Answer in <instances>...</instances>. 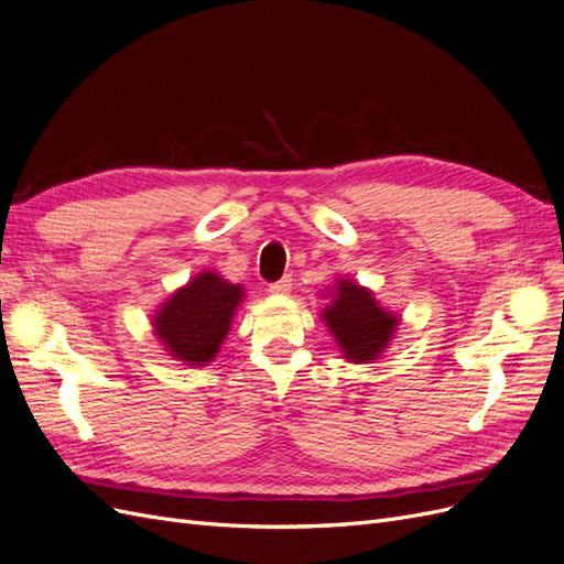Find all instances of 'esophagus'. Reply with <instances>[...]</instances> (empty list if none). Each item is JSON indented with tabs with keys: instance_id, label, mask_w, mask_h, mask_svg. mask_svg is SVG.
<instances>
[{
	"instance_id": "34e87169",
	"label": "esophagus",
	"mask_w": 564,
	"mask_h": 564,
	"mask_svg": "<svg viewBox=\"0 0 564 564\" xmlns=\"http://www.w3.org/2000/svg\"><path fill=\"white\" fill-rule=\"evenodd\" d=\"M268 292H270L272 296H286L289 292H292V280H289V278H282L280 282H272Z\"/></svg>"
}]
</instances>
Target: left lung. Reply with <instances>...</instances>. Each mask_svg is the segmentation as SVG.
I'll return each instance as SVG.
<instances>
[{
    "mask_svg": "<svg viewBox=\"0 0 564 564\" xmlns=\"http://www.w3.org/2000/svg\"><path fill=\"white\" fill-rule=\"evenodd\" d=\"M332 303L322 311L340 355L348 362H373L386 352L400 327V315L377 301L371 289L355 280L338 278Z\"/></svg>",
    "mask_w": 564,
    "mask_h": 564,
    "instance_id": "1",
    "label": "left lung"
}]
</instances>
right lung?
Wrapping results in <instances>:
<instances>
[{
    "instance_id": "1",
    "label": "right lung",
    "mask_w": 564,
    "mask_h": 564,
    "mask_svg": "<svg viewBox=\"0 0 564 564\" xmlns=\"http://www.w3.org/2000/svg\"><path fill=\"white\" fill-rule=\"evenodd\" d=\"M242 299V284H232L214 270H202L152 315L155 338L174 360L207 367L224 346Z\"/></svg>"
}]
</instances>
